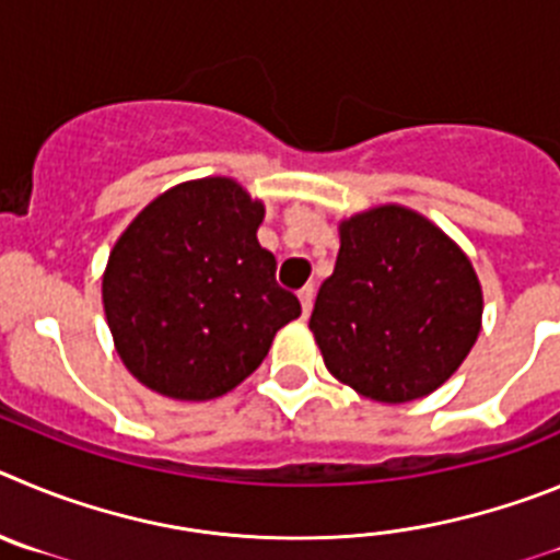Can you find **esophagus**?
Segmentation results:
<instances>
[{"label":"esophagus","instance_id":"1","mask_svg":"<svg viewBox=\"0 0 560 560\" xmlns=\"http://www.w3.org/2000/svg\"><path fill=\"white\" fill-rule=\"evenodd\" d=\"M299 299H301V310H304V315H310L312 304H315V287L306 284L304 290L299 292Z\"/></svg>","mask_w":560,"mask_h":560}]
</instances>
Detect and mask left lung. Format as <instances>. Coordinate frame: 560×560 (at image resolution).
Masks as SVG:
<instances>
[{"instance_id":"obj_1","label":"left lung","mask_w":560,"mask_h":560,"mask_svg":"<svg viewBox=\"0 0 560 560\" xmlns=\"http://www.w3.org/2000/svg\"><path fill=\"white\" fill-rule=\"evenodd\" d=\"M480 320L468 256L418 211L376 206L340 223L335 273L317 290L310 329L331 376L401 405L455 374Z\"/></svg>"}]
</instances>
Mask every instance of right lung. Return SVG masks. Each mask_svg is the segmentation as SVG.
I'll return each mask as SVG.
<instances>
[{"instance_id":"add662e5","label":"right lung","mask_w":560,"mask_h":560,"mask_svg":"<svg viewBox=\"0 0 560 560\" xmlns=\"http://www.w3.org/2000/svg\"><path fill=\"white\" fill-rule=\"evenodd\" d=\"M265 206L231 178L173 186L144 206L108 256L103 306L117 354L150 390L218 399L301 315L256 240Z\"/></svg>"}]
</instances>
